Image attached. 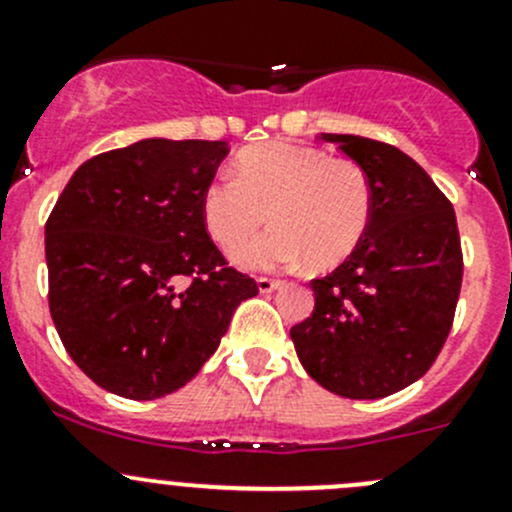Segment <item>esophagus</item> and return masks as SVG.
<instances>
[{"label": "esophagus", "mask_w": 512, "mask_h": 512, "mask_svg": "<svg viewBox=\"0 0 512 512\" xmlns=\"http://www.w3.org/2000/svg\"><path fill=\"white\" fill-rule=\"evenodd\" d=\"M280 287H282L280 280H270V277H260V280H257V289H260L262 294H270Z\"/></svg>", "instance_id": "esophagus-1"}]
</instances>
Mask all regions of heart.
Masks as SVG:
<instances>
[{
    "label": "heart",
    "instance_id": "1",
    "mask_svg": "<svg viewBox=\"0 0 512 512\" xmlns=\"http://www.w3.org/2000/svg\"><path fill=\"white\" fill-rule=\"evenodd\" d=\"M200 208L210 237L227 247L271 210L276 225L230 252L242 270H285L304 260L329 270L347 260L369 230L374 193L354 160L294 143H262L237 156L235 175H215L205 185Z\"/></svg>",
    "mask_w": 512,
    "mask_h": 512
}]
</instances>
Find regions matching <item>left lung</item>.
Wrapping results in <instances>:
<instances>
[{
    "label": "left lung",
    "instance_id": "8db88e82",
    "mask_svg": "<svg viewBox=\"0 0 512 512\" xmlns=\"http://www.w3.org/2000/svg\"><path fill=\"white\" fill-rule=\"evenodd\" d=\"M369 175L374 210L352 255L312 280L314 312L289 337L299 364L344 399H384L421 379L456 312V213L414 158L389 143L322 133Z\"/></svg>",
    "mask_w": 512,
    "mask_h": 512
}]
</instances>
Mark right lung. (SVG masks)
Instances as JSON below:
<instances>
[{
  "label": "right lung",
  "mask_w": 512,
  "mask_h": 512,
  "mask_svg": "<svg viewBox=\"0 0 512 512\" xmlns=\"http://www.w3.org/2000/svg\"><path fill=\"white\" fill-rule=\"evenodd\" d=\"M225 141L143 138L76 168L46 220L49 309L94 384L133 401L183 389L220 347L247 275L205 230Z\"/></svg>",
  "instance_id": "obj_1"
}]
</instances>
